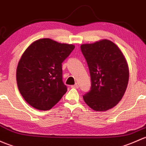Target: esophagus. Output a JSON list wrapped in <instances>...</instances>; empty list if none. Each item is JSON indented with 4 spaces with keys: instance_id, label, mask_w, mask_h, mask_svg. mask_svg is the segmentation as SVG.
<instances>
[{
    "instance_id": "obj_1",
    "label": "esophagus",
    "mask_w": 146,
    "mask_h": 146,
    "mask_svg": "<svg viewBox=\"0 0 146 146\" xmlns=\"http://www.w3.org/2000/svg\"><path fill=\"white\" fill-rule=\"evenodd\" d=\"M71 87H72V88H76V89H78V87H79V86H78V84L76 83V84H75L74 85H71Z\"/></svg>"
}]
</instances>
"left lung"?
Wrapping results in <instances>:
<instances>
[{
	"label": "left lung",
	"mask_w": 146,
	"mask_h": 146,
	"mask_svg": "<svg viewBox=\"0 0 146 146\" xmlns=\"http://www.w3.org/2000/svg\"><path fill=\"white\" fill-rule=\"evenodd\" d=\"M81 51L90 70L91 88L83 96L87 106L106 111L122 99L129 81V68L119 47L108 40L83 44Z\"/></svg>",
	"instance_id": "left-lung-1"
}]
</instances>
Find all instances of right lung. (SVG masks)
Listing matches in <instances>:
<instances>
[{
    "label": "right lung",
    "mask_w": 146,
    "mask_h": 146,
    "mask_svg": "<svg viewBox=\"0 0 146 146\" xmlns=\"http://www.w3.org/2000/svg\"><path fill=\"white\" fill-rule=\"evenodd\" d=\"M74 48L73 45L43 38L25 50L17 68V82L29 105L47 110L60 101L67 91L62 80V63Z\"/></svg>",
    "instance_id": "1"
}]
</instances>
